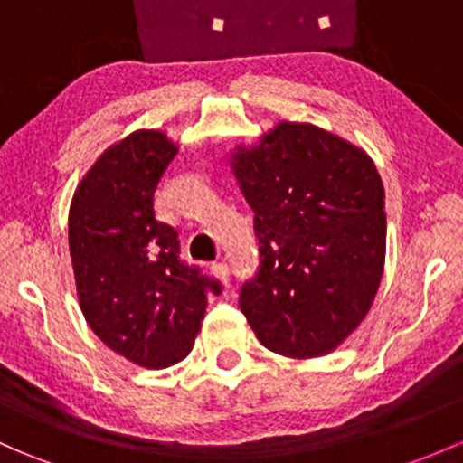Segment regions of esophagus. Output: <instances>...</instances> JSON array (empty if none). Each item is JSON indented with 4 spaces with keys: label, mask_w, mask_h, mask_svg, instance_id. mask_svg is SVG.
Returning a JSON list of instances; mask_svg holds the SVG:
<instances>
[{
    "label": "esophagus",
    "mask_w": 463,
    "mask_h": 463,
    "mask_svg": "<svg viewBox=\"0 0 463 463\" xmlns=\"http://www.w3.org/2000/svg\"><path fill=\"white\" fill-rule=\"evenodd\" d=\"M211 270H213V275H215L219 281H223V284H226L228 277H231V270H228V264L223 260L222 261H213Z\"/></svg>",
    "instance_id": "esophagus-1"
}]
</instances>
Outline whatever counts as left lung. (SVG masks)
I'll list each match as a JSON object with an SVG mask.
<instances>
[{"label": "left lung", "mask_w": 463, "mask_h": 463, "mask_svg": "<svg viewBox=\"0 0 463 463\" xmlns=\"http://www.w3.org/2000/svg\"><path fill=\"white\" fill-rule=\"evenodd\" d=\"M231 166L260 244L241 313L272 353H330L362 324L382 281L386 213L373 159L317 126L281 121L252 148L237 146Z\"/></svg>", "instance_id": "left-lung-1"}]
</instances>
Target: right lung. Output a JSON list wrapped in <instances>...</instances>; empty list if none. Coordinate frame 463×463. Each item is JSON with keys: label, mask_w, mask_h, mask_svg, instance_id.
<instances>
[{"label": "right lung", "mask_w": 463, "mask_h": 463, "mask_svg": "<svg viewBox=\"0 0 463 463\" xmlns=\"http://www.w3.org/2000/svg\"><path fill=\"white\" fill-rule=\"evenodd\" d=\"M175 155L164 133L135 130L92 164L68 213L81 313L106 346L146 368L182 362L208 293H222L179 260L177 231L155 217V191Z\"/></svg>", "instance_id": "obj_1"}]
</instances>
